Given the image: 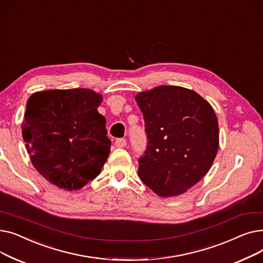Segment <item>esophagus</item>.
Instances as JSON below:
<instances>
[{
    "mask_svg": "<svg viewBox=\"0 0 263 263\" xmlns=\"http://www.w3.org/2000/svg\"><path fill=\"white\" fill-rule=\"evenodd\" d=\"M126 145H127V141L124 139H118L115 141V146L118 148H123L126 147Z\"/></svg>",
    "mask_w": 263,
    "mask_h": 263,
    "instance_id": "obj_1",
    "label": "esophagus"
}]
</instances>
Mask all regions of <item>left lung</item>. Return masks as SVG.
Instances as JSON below:
<instances>
[{
	"mask_svg": "<svg viewBox=\"0 0 263 263\" xmlns=\"http://www.w3.org/2000/svg\"><path fill=\"white\" fill-rule=\"evenodd\" d=\"M148 146L139 160L141 180L161 197L183 194L209 172L216 157L218 122L196 91L161 85L135 96Z\"/></svg>",
	"mask_w": 263,
	"mask_h": 263,
	"instance_id": "1",
	"label": "left lung"
}]
</instances>
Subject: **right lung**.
<instances>
[{"label": "right lung", "instance_id": "1", "mask_svg": "<svg viewBox=\"0 0 263 263\" xmlns=\"http://www.w3.org/2000/svg\"><path fill=\"white\" fill-rule=\"evenodd\" d=\"M102 96L88 88L36 91L21 124L36 171L66 191H77L101 172L110 151Z\"/></svg>", "mask_w": 263, "mask_h": 263}]
</instances>
